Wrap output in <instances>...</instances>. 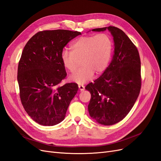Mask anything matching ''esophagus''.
Returning <instances> with one entry per match:
<instances>
[{
  "label": "esophagus",
  "instance_id": "34e87169",
  "mask_svg": "<svg viewBox=\"0 0 161 161\" xmlns=\"http://www.w3.org/2000/svg\"><path fill=\"white\" fill-rule=\"evenodd\" d=\"M79 88L80 91H82L85 90V86L82 85H79Z\"/></svg>",
  "mask_w": 161,
  "mask_h": 161
}]
</instances>
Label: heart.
<instances>
[{"label": "heart", "mask_w": 161, "mask_h": 161, "mask_svg": "<svg viewBox=\"0 0 161 161\" xmlns=\"http://www.w3.org/2000/svg\"><path fill=\"white\" fill-rule=\"evenodd\" d=\"M114 43L108 33L86 36L77 39L70 46V52H63L62 64L66 70L74 72L81 63L82 66L70 76L78 84L89 80L94 72L99 75L108 68L113 53Z\"/></svg>", "instance_id": "obj_1"}]
</instances>
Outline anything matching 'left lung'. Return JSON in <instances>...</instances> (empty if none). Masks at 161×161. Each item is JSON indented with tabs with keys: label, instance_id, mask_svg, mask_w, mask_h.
Masks as SVG:
<instances>
[{
	"label": "left lung",
	"instance_id": "8db88e82",
	"mask_svg": "<svg viewBox=\"0 0 161 161\" xmlns=\"http://www.w3.org/2000/svg\"><path fill=\"white\" fill-rule=\"evenodd\" d=\"M107 29L114 37L113 58L102 75L85 89L91 95L88 105L91 118L110 125L122 120L133 108L140 94L142 78L138 50L122 30L109 26L92 31Z\"/></svg>",
	"mask_w": 161,
	"mask_h": 161
}]
</instances>
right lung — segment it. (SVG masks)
<instances>
[{
    "label": "right lung",
    "mask_w": 161,
    "mask_h": 161,
    "mask_svg": "<svg viewBox=\"0 0 161 161\" xmlns=\"http://www.w3.org/2000/svg\"><path fill=\"white\" fill-rule=\"evenodd\" d=\"M80 34L66 30L41 31L23 48L17 70L19 96L27 114L39 124L61 122L77 93L75 82L59 84L67 75L61 59L63 48Z\"/></svg>",
    "instance_id": "1"
}]
</instances>
